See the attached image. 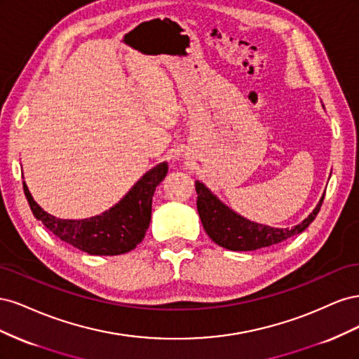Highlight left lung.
Returning a JSON list of instances; mask_svg holds the SVG:
<instances>
[{
    "label": "left lung",
    "instance_id": "8db88e82",
    "mask_svg": "<svg viewBox=\"0 0 359 359\" xmlns=\"http://www.w3.org/2000/svg\"><path fill=\"white\" fill-rule=\"evenodd\" d=\"M194 187H196L198 193L196 203L203 229L215 244L227 250H233V252H250V250L269 247L304 232L316 219L325 198L323 194L316 208L301 224L290 227V229L289 227L276 229V227L250 222L231 208H227L202 182L196 181Z\"/></svg>",
    "mask_w": 359,
    "mask_h": 359
}]
</instances>
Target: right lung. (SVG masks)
Returning <instances> with one entry per match:
<instances>
[{
	"label": "right lung",
	"instance_id": "right-lung-1",
	"mask_svg": "<svg viewBox=\"0 0 359 359\" xmlns=\"http://www.w3.org/2000/svg\"><path fill=\"white\" fill-rule=\"evenodd\" d=\"M166 173L168 163H160L147 172L114 208L85 220L57 219L34 202L25 181L24 191L36 219L61 241L88 255L114 256L130 252L144 240L151 222V205L156 187Z\"/></svg>",
	"mask_w": 359,
	"mask_h": 359
}]
</instances>
